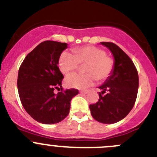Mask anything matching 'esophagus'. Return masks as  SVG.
I'll use <instances>...</instances> for the list:
<instances>
[{
	"label": "esophagus",
	"instance_id": "obj_1",
	"mask_svg": "<svg viewBox=\"0 0 157 157\" xmlns=\"http://www.w3.org/2000/svg\"><path fill=\"white\" fill-rule=\"evenodd\" d=\"M81 93H84V94H87L89 92V90H81L80 91Z\"/></svg>",
	"mask_w": 157,
	"mask_h": 157
}]
</instances>
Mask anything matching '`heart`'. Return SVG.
<instances>
[{
    "label": "heart",
    "instance_id": "obj_1",
    "mask_svg": "<svg viewBox=\"0 0 157 157\" xmlns=\"http://www.w3.org/2000/svg\"><path fill=\"white\" fill-rule=\"evenodd\" d=\"M84 65V74L72 73L65 78L67 86L76 89H86L95 80L102 81L111 75L114 62L107 56L105 50L95 46H84L73 49V54L63 52L59 59V67L63 74H68Z\"/></svg>",
    "mask_w": 157,
    "mask_h": 157
}]
</instances>
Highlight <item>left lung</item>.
I'll use <instances>...</instances> for the list:
<instances>
[{"label":"left lung","instance_id":"8db88e82","mask_svg":"<svg viewBox=\"0 0 157 157\" xmlns=\"http://www.w3.org/2000/svg\"><path fill=\"white\" fill-rule=\"evenodd\" d=\"M114 57V68L105 82L98 87L99 99L89 105L92 116L105 124H113L124 119L132 110L139 88L137 70L130 58L112 42H101ZM107 90L105 96L102 94Z\"/></svg>","mask_w":157,"mask_h":157}]
</instances>
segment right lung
Returning <instances> with one entry per match:
<instances>
[{"instance_id":"1","label":"right lung","mask_w":157,"mask_h":157,"mask_svg":"<svg viewBox=\"0 0 157 157\" xmlns=\"http://www.w3.org/2000/svg\"><path fill=\"white\" fill-rule=\"evenodd\" d=\"M67 47L66 43L43 41L27 55L19 68L17 84L22 105L33 119L43 124L63 120L69 113L71 98L78 93L75 89L54 92L62 88L64 76L58 65Z\"/></svg>"}]
</instances>
